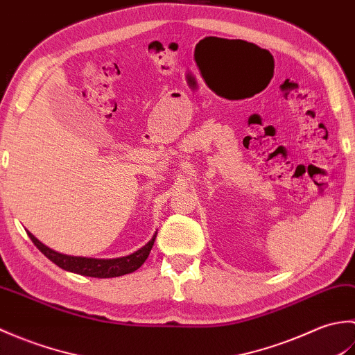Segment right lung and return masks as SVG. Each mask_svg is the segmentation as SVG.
<instances>
[{"mask_svg": "<svg viewBox=\"0 0 355 355\" xmlns=\"http://www.w3.org/2000/svg\"><path fill=\"white\" fill-rule=\"evenodd\" d=\"M27 235L33 241V244L40 248V250L47 256L53 263H56L58 267L82 276L105 279V277L123 276L140 268L141 263L145 262L149 256V252L154 245L157 233L148 244H145L140 248V250L134 252L132 254L122 256V258H114V259H96V258H84V256L62 254L51 250V248H49L47 245H44L41 241L36 239L30 232H27Z\"/></svg>", "mask_w": 355, "mask_h": 355, "instance_id": "1", "label": "right lung"}]
</instances>
